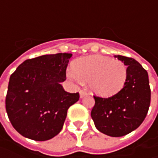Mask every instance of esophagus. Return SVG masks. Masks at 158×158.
I'll use <instances>...</instances> for the list:
<instances>
[{
    "label": "esophagus",
    "instance_id": "esophagus-1",
    "mask_svg": "<svg viewBox=\"0 0 158 158\" xmlns=\"http://www.w3.org/2000/svg\"><path fill=\"white\" fill-rule=\"evenodd\" d=\"M79 94H80V98H83L84 97L88 96V92H86V91L83 90V89H81V90L79 91Z\"/></svg>",
    "mask_w": 158,
    "mask_h": 158
}]
</instances>
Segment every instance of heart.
Masks as SVG:
<instances>
[{
  "instance_id": "b5f03b06",
  "label": "heart",
  "mask_w": 158,
  "mask_h": 158,
  "mask_svg": "<svg viewBox=\"0 0 158 158\" xmlns=\"http://www.w3.org/2000/svg\"><path fill=\"white\" fill-rule=\"evenodd\" d=\"M67 76L76 81L89 82L94 94L111 97L123 88L127 78V68L119 60L95 54L77 59L74 69L68 70Z\"/></svg>"
}]
</instances>
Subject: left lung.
I'll use <instances>...</instances> for the list:
<instances>
[{"instance_id": "left-lung-1", "label": "left lung", "mask_w": 158, "mask_h": 158, "mask_svg": "<svg viewBox=\"0 0 158 158\" xmlns=\"http://www.w3.org/2000/svg\"><path fill=\"white\" fill-rule=\"evenodd\" d=\"M117 58L127 66L124 87L108 98L94 97L95 106L90 113L97 129L112 137L124 136L135 130L143 123L150 104L147 71L133 58Z\"/></svg>"}]
</instances>
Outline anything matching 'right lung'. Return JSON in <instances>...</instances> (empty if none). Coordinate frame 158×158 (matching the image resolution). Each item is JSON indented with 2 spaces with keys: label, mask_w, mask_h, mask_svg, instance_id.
<instances>
[{
  "label": "right lung",
  "mask_w": 158,
  "mask_h": 158,
  "mask_svg": "<svg viewBox=\"0 0 158 158\" xmlns=\"http://www.w3.org/2000/svg\"><path fill=\"white\" fill-rule=\"evenodd\" d=\"M71 53L46 54L24 60L10 76L6 111L23 136L46 141L63 127L68 109L79 100V93L64 90Z\"/></svg>",
  "instance_id": "obj_1"
}]
</instances>
